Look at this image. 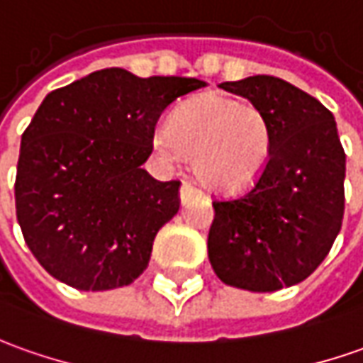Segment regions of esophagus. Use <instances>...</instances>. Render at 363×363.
Returning a JSON list of instances; mask_svg holds the SVG:
<instances>
[{"label":"esophagus","instance_id":"obj_1","mask_svg":"<svg viewBox=\"0 0 363 363\" xmlns=\"http://www.w3.org/2000/svg\"><path fill=\"white\" fill-rule=\"evenodd\" d=\"M194 194H202L196 186H192L191 182H182L181 186V202L184 204V202H189L194 196Z\"/></svg>","mask_w":363,"mask_h":363}]
</instances>
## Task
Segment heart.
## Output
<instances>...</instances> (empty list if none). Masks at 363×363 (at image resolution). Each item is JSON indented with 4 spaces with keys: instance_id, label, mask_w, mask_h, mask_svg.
<instances>
[{
    "instance_id": "b5f03b06",
    "label": "heart",
    "mask_w": 363,
    "mask_h": 363,
    "mask_svg": "<svg viewBox=\"0 0 363 363\" xmlns=\"http://www.w3.org/2000/svg\"><path fill=\"white\" fill-rule=\"evenodd\" d=\"M155 145L216 191H242L258 181L272 157V125L258 105L201 93L182 103L171 123L155 130Z\"/></svg>"
}]
</instances>
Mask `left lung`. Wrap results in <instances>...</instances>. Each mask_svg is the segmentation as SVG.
<instances>
[{"instance_id": "obj_1", "label": "left lung", "mask_w": 363, "mask_h": 363, "mask_svg": "<svg viewBox=\"0 0 363 363\" xmlns=\"http://www.w3.org/2000/svg\"><path fill=\"white\" fill-rule=\"evenodd\" d=\"M272 125V157L248 191L214 201L208 260L224 284L274 292L322 264L344 218L346 155L334 115L312 95L270 75L226 81Z\"/></svg>"}]
</instances>
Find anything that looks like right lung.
I'll return each mask as SVG.
<instances>
[{
    "label": "right lung",
    "mask_w": 363,
    "mask_h": 363,
    "mask_svg": "<svg viewBox=\"0 0 363 363\" xmlns=\"http://www.w3.org/2000/svg\"><path fill=\"white\" fill-rule=\"evenodd\" d=\"M194 77L143 79L101 69L51 91L21 137L17 223L37 262L77 290H113L149 266L152 240L179 213V181L140 164L174 99Z\"/></svg>",
    "instance_id": "right-lung-1"
}]
</instances>
